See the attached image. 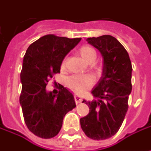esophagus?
I'll list each match as a JSON object with an SVG mask.
<instances>
[{"label": "esophagus", "mask_w": 151, "mask_h": 151, "mask_svg": "<svg viewBox=\"0 0 151 151\" xmlns=\"http://www.w3.org/2000/svg\"><path fill=\"white\" fill-rule=\"evenodd\" d=\"M74 100H75V102H76V104H79V103H81V98L80 96H77V95H75L74 96Z\"/></svg>", "instance_id": "34e87169"}]
</instances>
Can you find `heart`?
Segmentation results:
<instances>
[{
  "label": "heart",
  "instance_id": "1",
  "mask_svg": "<svg viewBox=\"0 0 151 151\" xmlns=\"http://www.w3.org/2000/svg\"><path fill=\"white\" fill-rule=\"evenodd\" d=\"M80 55L87 63H93L96 59V52L94 48L89 45H84L79 50ZM62 67H64V62L62 64ZM93 83L92 78L88 75L83 76H71L67 79L66 85L67 87L75 93H82L87 90Z\"/></svg>",
  "mask_w": 151,
  "mask_h": 151
}]
</instances>
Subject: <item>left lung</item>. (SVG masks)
Masks as SVG:
<instances>
[{
	"label": "left lung",
	"instance_id": "left-lung-1",
	"mask_svg": "<svg viewBox=\"0 0 151 151\" xmlns=\"http://www.w3.org/2000/svg\"><path fill=\"white\" fill-rule=\"evenodd\" d=\"M87 41L100 52L104 66L102 77L91 91L98 100H83L89 113L81 118V126L88 138L100 141L114 136L124 122L132 92V67L127 51L115 37L104 35Z\"/></svg>",
	"mask_w": 151,
	"mask_h": 151
}]
</instances>
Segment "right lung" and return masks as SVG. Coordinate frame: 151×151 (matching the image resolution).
<instances>
[{
    "label": "right lung",
    "mask_w": 151,
    "mask_h": 151,
    "mask_svg": "<svg viewBox=\"0 0 151 151\" xmlns=\"http://www.w3.org/2000/svg\"><path fill=\"white\" fill-rule=\"evenodd\" d=\"M81 40L46 35L31 44L24 55L19 103L26 125L40 138L56 136L65 114L76 106L73 95L63 86L57 95L48 92L45 87L53 75L60 72L67 53Z\"/></svg>",
    "instance_id": "obj_1"
}]
</instances>
